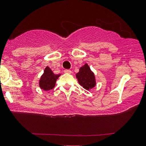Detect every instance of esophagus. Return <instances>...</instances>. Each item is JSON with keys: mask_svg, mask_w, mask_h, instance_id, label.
Returning <instances> with one entry per match:
<instances>
[{"mask_svg": "<svg viewBox=\"0 0 146 146\" xmlns=\"http://www.w3.org/2000/svg\"><path fill=\"white\" fill-rule=\"evenodd\" d=\"M64 72L66 73H69V74H71V71L70 69H65L64 70Z\"/></svg>", "mask_w": 146, "mask_h": 146, "instance_id": "esophagus-1", "label": "esophagus"}]
</instances>
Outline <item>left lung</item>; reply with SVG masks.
I'll return each instance as SVG.
<instances>
[{
	"instance_id": "left-lung-1",
	"label": "left lung",
	"mask_w": 146,
	"mask_h": 146,
	"mask_svg": "<svg viewBox=\"0 0 146 146\" xmlns=\"http://www.w3.org/2000/svg\"><path fill=\"white\" fill-rule=\"evenodd\" d=\"M78 82L84 89L88 90L96 86V79L94 73L90 70V67L86 64L81 67L79 73L76 74Z\"/></svg>"
}]
</instances>
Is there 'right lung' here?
<instances>
[{"label":"right lung","instance_id":"add662e5","mask_svg":"<svg viewBox=\"0 0 146 146\" xmlns=\"http://www.w3.org/2000/svg\"><path fill=\"white\" fill-rule=\"evenodd\" d=\"M60 75V74L58 75L54 74L50 68L46 67L44 69V73L41 76L39 80V86L41 89L45 91L52 90L55 86L56 80Z\"/></svg>","mask_w":146,"mask_h":146}]
</instances>
